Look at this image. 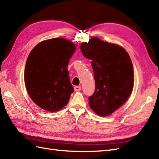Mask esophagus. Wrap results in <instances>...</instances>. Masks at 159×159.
Returning a JSON list of instances; mask_svg holds the SVG:
<instances>
[{
  "mask_svg": "<svg viewBox=\"0 0 159 159\" xmlns=\"http://www.w3.org/2000/svg\"><path fill=\"white\" fill-rule=\"evenodd\" d=\"M81 89H82L81 86H76V87H75V91H79L81 90Z\"/></svg>",
  "mask_w": 159,
  "mask_h": 159,
  "instance_id": "obj_1",
  "label": "esophagus"
}]
</instances>
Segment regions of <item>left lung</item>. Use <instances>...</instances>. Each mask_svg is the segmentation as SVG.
<instances>
[{"instance_id":"obj_1","label":"left lung","mask_w":159,"mask_h":159,"mask_svg":"<svg viewBox=\"0 0 159 159\" xmlns=\"http://www.w3.org/2000/svg\"><path fill=\"white\" fill-rule=\"evenodd\" d=\"M80 50L91 60L94 73L95 89L89 97V104L98 115L108 116L131 94L134 78L131 58L124 48L97 37L83 43Z\"/></svg>"}]
</instances>
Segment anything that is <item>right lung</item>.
<instances>
[{
    "mask_svg": "<svg viewBox=\"0 0 159 159\" xmlns=\"http://www.w3.org/2000/svg\"><path fill=\"white\" fill-rule=\"evenodd\" d=\"M75 44L55 38L39 43L30 53L24 82L32 101L49 112L58 111L68 104L74 88L68 65L75 53Z\"/></svg>",
    "mask_w": 159,
    "mask_h": 159,
    "instance_id": "right-lung-1",
    "label": "right lung"
}]
</instances>
